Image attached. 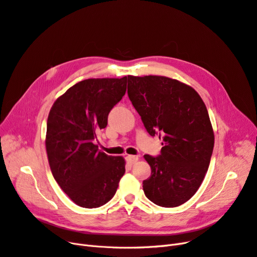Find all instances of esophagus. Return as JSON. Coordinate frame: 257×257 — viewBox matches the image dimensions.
<instances>
[{
  "mask_svg": "<svg viewBox=\"0 0 257 257\" xmlns=\"http://www.w3.org/2000/svg\"><path fill=\"white\" fill-rule=\"evenodd\" d=\"M125 159H126L127 163H130V164H134V163H136L138 161V157L137 156H133V155H127L125 157Z\"/></svg>",
  "mask_w": 257,
  "mask_h": 257,
  "instance_id": "1",
  "label": "esophagus"
}]
</instances>
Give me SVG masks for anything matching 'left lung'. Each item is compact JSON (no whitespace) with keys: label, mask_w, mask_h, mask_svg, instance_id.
I'll list each match as a JSON object with an SVG mask.
<instances>
[{"label":"left lung","mask_w":257,"mask_h":257,"mask_svg":"<svg viewBox=\"0 0 257 257\" xmlns=\"http://www.w3.org/2000/svg\"><path fill=\"white\" fill-rule=\"evenodd\" d=\"M127 94L151 136L162 138L160 155H145L151 176L146 196L174 208L188 201L206 176L214 148L208 109L197 91L162 76H128Z\"/></svg>","instance_id":"1"}]
</instances>
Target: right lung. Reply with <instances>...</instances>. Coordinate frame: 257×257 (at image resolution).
<instances>
[{"instance_id": "obj_1", "label": "right lung", "mask_w": 257, "mask_h": 257, "mask_svg": "<svg viewBox=\"0 0 257 257\" xmlns=\"http://www.w3.org/2000/svg\"><path fill=\"white\" fill-rule=\"evenodd\" d=\"M127 77L80 81L59 97L47 119L46 152L54 178L82 208L103 206L114 196L125 161L95 145L110 109L125 95Z\"/></svg>"}]
</instances>
